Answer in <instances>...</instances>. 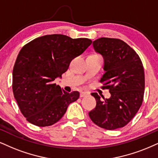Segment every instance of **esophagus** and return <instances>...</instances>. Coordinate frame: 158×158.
<instances>
[{"instance_id": "obj_1", "label": "esophagus", "mask_w": 158, "mask_h": 158, "mask_svg": "<svg viewBox=\"0 0 158 158\" xmlns=\"http://www.w3.org/2000/svg\"><path fill=\"white\" fill-rule=\"evenodd\" d=\"M89 93L86 92V91H81V94H80V97H83L85 96H86V95H88Z\"/></svg>"}]
</instances>
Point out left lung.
<instances>
[{"label":"left lung","instance_id":"left-lung-1","mask_svg":"<svg viewBox=\"0 0 158 158\" xmlns=\"http://www.w3.org/2000/svg\"><path fill=\"white\" fill-rule=\"evenodd\" d=\"M94 51L104 60L100 79L102 89H109L110 97L105 99L91 93L96 107L89 113L97 126L115 130L125 126L141 107L144 93V70L135 50L118 39L102 37L93 42Z\"/></svg>","mask_w":158,"mask_h":158}]
</instances>
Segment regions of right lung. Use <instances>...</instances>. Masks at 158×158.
I'll list each match as a JSON object with an SVG mask.
<instances>
[{
    "label": "right lung",
    "mask_w": 158,
    "mask_h": 158,
    "mask_svg": "<svg viewBox=\"0 0 158 158\" xmlns=\"http://www.w3.org/2000/svg\"><path fill=\"white\" fill-rule=\"evenodd\" d=\"M91 42L86 38L51 34L35 39L20 50L14 66L12 89L28 122L39 127L52 125L79 98L78 91L68 93L53 81Z\"/></svg>",
    "instance_id": "right-lung-1"
}]
</instances>
